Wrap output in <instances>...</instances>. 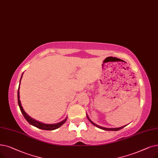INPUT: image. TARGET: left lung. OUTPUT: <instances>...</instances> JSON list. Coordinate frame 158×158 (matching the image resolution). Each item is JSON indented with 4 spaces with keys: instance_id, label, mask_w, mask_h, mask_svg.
Masks as SVG:
<instances>
[{
    "instance_id": "obj_1",
    "label": "left lung",
    "mask_w": 158,
    "mask_h": 158,
    "mask_svg": "<svg viewBox=\"0 0 158 158\" xmlns=\"http://www.w3.org/2000/svg\"><path fill=\"white\" fill-rule=\"evenodd\" d=\"M86 116H87V118H88V119L90 121V123H92V124H93L94 125H95V127H98V128H101V129H102V130H110V131H118V130H121V128H123V127H125V126H123V127H119V128H105V127H100V126H99V125H96V124H95V123H94L90 119H89V118L88 117V115H86Z\"/></svg>"
}]
</instances>
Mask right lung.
<instances>
[{
    "mask_svg": "<svg viewBox=\"0 0 158 158\" xmlns=\"http://www.w3.org/2000/svg\"><path fill=\"white\" fill-rule=\"evenodd\" d=\"M23 76V75H22ZM22 76H21V78H22ZM21 78H20V80H21ZM19 86H20V85H19ZM19 89H18V93H17V98H18V104H19V108H20V111H21L23 116L24 117V118L26 119V121H28L30 125L35 127L38 128H40V129H42V130H56L57 128H58L59 127H60V126H62L64 123L66 122V119H67V118L63 120V121H61L60 123H57V124H44V123H42L40 122H39V121H37L36 120L32 119L31 118H30L29 115H28L26 114V113L24 112V110L23 108V106L21 105V103H20V101L19 99Z\"/></svg>",
    "mask_w": 158,
    "mask_h": 158,
    "instance_id": "right-lung-1",
    "label": "right lung"
}]
</instances>
